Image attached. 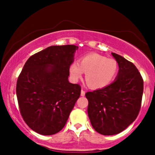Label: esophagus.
<instances>
[{
    "label": "esophagus",
    "instance_id": "1",
    "mask_svg": "<svg viewBox=\"0 0 155 155\" xmlns=\"http://www.w3.org/2000/svg\"><path fill=\"white\" fill-rule=\"evenodd\" d=\"M81 95L83 96V97L85 95V91H84V90H81Z\"/></svg>",
    "mask_w": 155,
    "mask_h": 155
}]
</instances>
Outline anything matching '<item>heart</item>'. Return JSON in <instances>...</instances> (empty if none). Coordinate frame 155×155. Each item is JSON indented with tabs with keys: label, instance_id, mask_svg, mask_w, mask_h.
<instances>
[{
	"label": "heart",
	"instance_id": "b5f03b06",
	"mask_svg": "<svg viewBox=\"0 0 155 155\" xmlns=\"http://www.w3.org/2000/svg\"><path fill=\"white\" fill-rule=\"evenodd\" d=\"M118 63L113 58L92 53L81 57L79 63H73L69 68L71 78L77 81L86 73L85 79L89 87L101 89L107 87L116 78Z\"/></svg>",
	"mask_w": 155,
	"mask_h": 155
}]
</instances>
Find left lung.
I'll return each mask as SVG.
<instances>
[{
    "label": "left lung",
    "instance_id": "1",
    "mask_svg": "<svg viewBox=\"0 0 155 155\" xmlns=\"http://www.w3.org/2000/svg\"><path fill=\"white\" fill-rule=\"evenodd\" d=\"M111 54L119 65L115 81L85 94L92 126L104 136L118 134L134 122L140 111L143 91V80L134 64L116 53Z\"/></svg>",
    "mask_w": 155,
    "mask_h": 155
}]
</instances>
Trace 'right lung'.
<instances>
[{"instance_id": "1", "label": "right lung", "mask_w": 155, "mask_h": 155, "mask_svg": "<svg viewBox=\"0 0 155 155\" xmlns=\"http://www.w3.org/2000/svg\"><path fill=\"white\" fill-rule=\"evenodd\" d=\"M75 45L51 46L30 57L17 81L19 111L28 127L49 136L60 132L81 94L68 81Z\"/></svg>"}]
</instances>
